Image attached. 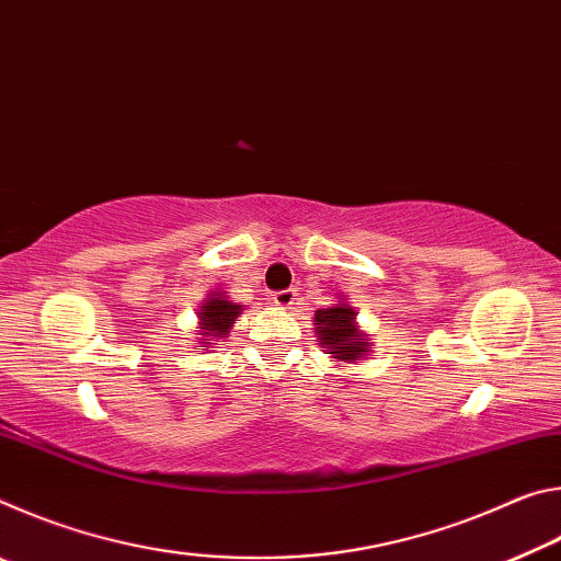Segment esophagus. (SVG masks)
Wrapping results in <instances>:
<instances>
[{"instance_id": "esophagus-1", "label": "esophagus", "mask_w": 561, "mask_h": 561, "mask_svg": "<svg viewBox=\"0 0 561 561\" xmlns=\"http://www.w3.org/2000/svg\"><path fill=\"white\" fill-rule=\"evenodd\" d=\"M274 304H277L279 309H291V304L297 301V289H282L274 294Z\"/></svg>"}]
</instances>
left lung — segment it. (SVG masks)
Wrapping results in <instances>:
<instances>
[{
	"instance_id": "1",
	"label": "left lung",
	"mask_w": 561,
	"mask_h": 561,
	"mask_svg": "<svg viewBox=\"0 0 561 561\" xmlns=\"http://www.w3.org/2000/svg\"><path fill=\"white\" fill-rule=\"evenodd\" d=\"M317 336L329 354L339 360H358L368 354L371 341L356 327V309L346 301H339L329 309H319L314 314Z\"/></svg>"
}]
</instances>
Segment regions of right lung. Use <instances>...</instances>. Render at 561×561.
<instances>
[{"label": "right lung", "instance_id": "add662e5", "mask_svg": "<svg viewBox=\"0 0 561 561\" xmlns=\"http://www.w3.org/2000/svg\"><path fill=\"white\" fill-rule=\"evenodd\" d=\"M240 311H242V304L227 299L225 291L210 294L205 301V307L197 311V317H201V331H203L201 336H205L201 344H210V341L225 339L230 334V329Z\"/></svg>", "mask_w": 561, "mask_h": 561}]
</instances>
